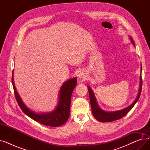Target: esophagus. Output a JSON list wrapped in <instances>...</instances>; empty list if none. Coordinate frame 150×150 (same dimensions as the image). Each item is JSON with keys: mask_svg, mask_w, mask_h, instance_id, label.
Here are the masks:
<instances>
[{"mask_svg": "<svg viewBox=\"0 0 150 150\" xmlns=\"http://www.w3.org/2000/svg\"><path fill=\"white\" fill-rule=\"evenodd\" d=\"M78 78H80V79H84L86 77V74L83 70L79 71V72L78 73Z\"/></svg>", "mask_w": 150, "mask_h": 150, "instance_id": "esophagus-1", "label": "esophagus"}]
</instances>
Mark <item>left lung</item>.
Segmentation results:
<instances>
[{"mask_svg":"<svg viewBox=\"0 0 150 150\" xmlns=\"http://www.w3.org/2000/svg\"><path fill=\"white\" fill-rule=\"evenodd\" d=\"M130 39L132 44L134 45V42L132 38H130ZM140 90L138 93L137 97L136 99V100L134 101V103L132 105H131L128 107L122 110H120V111H115V112H106V111H104L103 110L100 109L97 103V101L96 100L95 97L93 96V92L92 91L91 88L88 86L92 112L94 117H95L98 121L101 122H110L119 120L121 119V118L123 117L125 115H127L131 111V109L134 107V106L135 105L136 102L138 101L140 97L141 91H142V76H140Z\"/></svg>","mask_w":150,"mask_h":150,"instance_id":"obj_1","label":"left lung"}]
</instances>
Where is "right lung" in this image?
<instances>
[{
	"label": "right lung",
	"instance_id": "1",
	"mask_svg": "<svg viewBox=\"0 0 150 150\" xmlns=\"http://www.w3.org/2000/svg\"><path fill=\"white\" fill-rule=\"evenodd\" d=\"M11 81L14 89L15 98L22 111L31 119L45 126L57 127L65 123L68 120L70 115V106L71 97L76 85V78L65 82L61 86L59 92L58 105L54 111L45 114H36L30 110L22 101L16 89L13 81V71L12 73Z\"/></svg>",
	"mask_w": 150,
	"mask_h": 150
}]
</instances>
